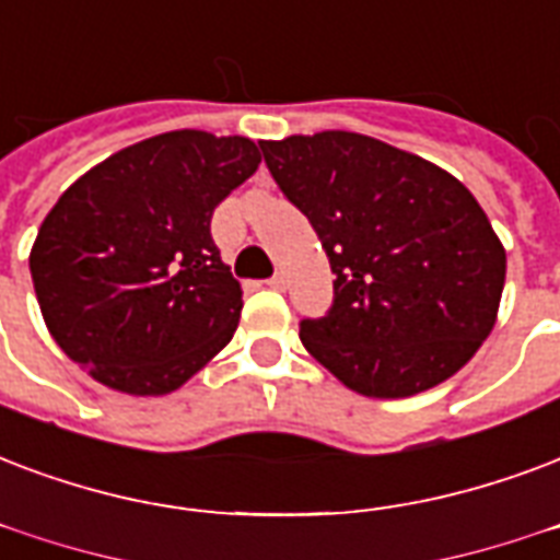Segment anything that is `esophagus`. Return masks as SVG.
Masks as SVG:
<instances>
[{
    "label": "esophagus",
    "instance_id": "1",
    "mask_svg": "<svg viewBox=\"0 0 560 560\" xmlns=\"http://www.w3.org/2000/svg\"><path fill=\"white\" fill-rule=\"evenodd\" d=\"M267 284H270L272 290H284V288H288V276H284V272H276V276L267 281Z\"/></svg>",
    "mask_w": 560,
    "mask_h": 560
}]
</instances>
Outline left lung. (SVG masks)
<instances>
[{
  "instance_id": "8db88e82",
  "label": "left lung",
  "mask_w": 560,
  "mask_h": 560,
  "mask_svg": "<svg viewBox=\"0 0 560 560\" xmlns=\"http://www.w3.org/2000/svg\"><path fill=\"white\" fill-rule=\"evenodd\" d=\"M335 272L302 347L355 394L402 399L455 375L497 323L505 249L476 196L420 155L355 135L261 140Z\"/></svg>"
}]
</instances>
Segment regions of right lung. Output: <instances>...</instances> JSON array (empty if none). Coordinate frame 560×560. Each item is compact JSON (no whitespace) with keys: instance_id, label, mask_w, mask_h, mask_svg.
Masks as SVG:
<instances>
[{"instance_id":"right-lung-1","label":"right lung","mask_w":560,"mask_h":560,"mask_svg":"<svg viewBox=\"0 0 560 560\" xmlns=\"http://www.w3.org/2000/svg\"><path fill=\"white\" fill-rule=\"evenodd\" d=\"M258 164L249 138L182 128L119 149L63 190L28 267L67 358L110 390L164 396L232 340L243 290L211 217Z\"/></svg>"}]
</instances>
